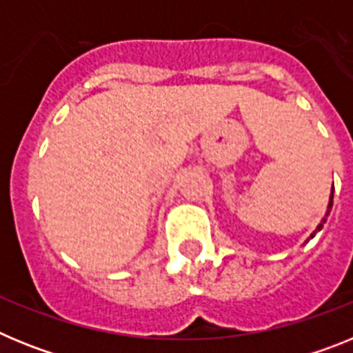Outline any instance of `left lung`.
Segmentation results:
<instances>
[{"label": "left lung", "mask_w": 353, "mask_h": 353, "mask_svg": "<svg viewBox=\"0 0 353 353\" xmlns=\"http://www.w3.org/2000/svg\"><path fill=\"white\" fill-rule=\"evenodd\" d=\"M332 199H334V185H332V192H330V198H329V205H327L325 217H323V219H322V223L318 224V226H316V230H314V232L311 233V239H313V236H314V233H316V232H320V230H322V228H323V223H325V221H327V217H329V214H330V210H332Z\"/></svg>", "instance_id": "1"}]
</instances>
